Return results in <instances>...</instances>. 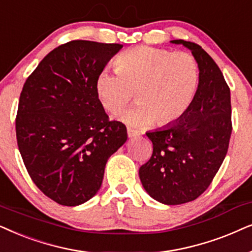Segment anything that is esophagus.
<instances>
[{"label":"esophagus","instance_id":"esophagus-1","mask_svg":"<svg viewBox=\"0 0 252 252\" xmlns=\"http://www.w3.org/2000/svg\"><path fill=\"white\" fill-rule=\"evenodd\" d=\"M126 131H128V137H129V138H135V137L139 136V132L136 131V130H132V129L128 128V130H126Z\"/></svg>","mask_w":252,"mask_h":252}]
</instances>
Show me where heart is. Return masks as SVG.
<instances>
[{
	"mask_svg": "<svg viewBox=\"0 0 252 252\" xmlns=\"http://www.w3.org/2000/svg\"><path fill=\"white\" fill-rule=\"evenodd\" d=\"M115 68L96 76V98L106 110L119 113L136 90L138 103L121 115L133 128L156 121L160 126L175 122L190 106L198 85V65L189 53L139 46L121 54Z\"/></svg>",
	"mask_w": 252,
	"mask_h": 252,
	"instance_id": "b5f03b06",
	"label": "heart"
}]
</instances>
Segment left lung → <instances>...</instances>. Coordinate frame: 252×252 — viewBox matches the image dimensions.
<instances>
[{
  "mask_svg": "<svg viewBox=\"0 0 252 252\" xmlns=\"http://www.w3.org/2000/svg\"><path fill=\"white\" fill-rule=\"evenodd\" d=\"M170 43L192 54L198 64V86L179 120L146 132L153 153L139 168V179L157 202L179 205L198 198L219 170L229 145L231 106L229 87L209 54L190 41Z\"/></svg>",
  "mask_w": 252,
  "mask_h": 252,
  "instance_id": "left-lung-1",
  "label": "left lung"
}]
</instances>
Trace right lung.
<instances>
[{
    "label": "right lung",
    "instance_id": "add662e5",
    "mask_svg": "<svg viewBox=\"0 0 252 252\" xmlns=\"http://www.w3.org/2000/svg\"><path fill=\"white\" fill-rule=\"evenodd\" d=\"M123 45L73 40L46 55L23 86L16 136L35 186L65 206L95 196L107 160L128 139L95 94L96 76Z\"/></svg>",
    "mask_w": 252,
    "mask_h": 252
}]
</instances>
